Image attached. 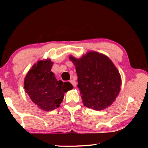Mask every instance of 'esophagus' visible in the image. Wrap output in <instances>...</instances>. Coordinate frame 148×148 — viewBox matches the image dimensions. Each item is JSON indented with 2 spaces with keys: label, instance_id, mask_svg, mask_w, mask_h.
Returning <instances> with one entry per match:
<instances>
[{
  "label": "esophagus",
  "instance_id": "obj_1",
  "mask_svg": "<svg viewBox=\"0 0 148 148\" xmlns=\"http://www.w3.org/2000/svg\"><path fill=\"white\" fill-rule=\"evenodd\" d=\"M70 82H71V84L73 85V86L74 88L76 86L77 83H76V82H75V81L74 79H71V80H70Z\"/></svg>",
  "mask_w": 148,
  "mask_h": 148
}]
</instances>
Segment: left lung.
<instances>
[{"label": "left lung", "instance_id": "obj_1", "mask_svg": "<svg viewBox=\"0 0 148 148\" xmlns=\"http://www.w3.org/2000/svg\"><path fill=\"white\" fill-rule=\"evenodd\" d=\"M75 66L77 87L85 106L101 110L110 106L121 90L119 71L108 56L88 52L81 58L69 56Z\"/></svg>", "mask_w": 148, "mask_h": 148}]
</instances>
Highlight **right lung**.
<instances>
[{
  "label": "right lung",
  "instance_id": "right-lung-1",
  "mask_svg": "<svg viewBox=\"0 0 148 148\" xmlns=\"http://www.w3.org/2000/svg\"><path fill=\"white\" fill-rule=\"evenodd\" d=\"M53 64L50 59L40 60L32 67L24 79V88L38 108L50 111L58 108L64 94L73 89L69 82L56 79L51 71Z\"/></svg>",
  "mask_w": 148,
  "mask_h": 148
}]
</instances>
